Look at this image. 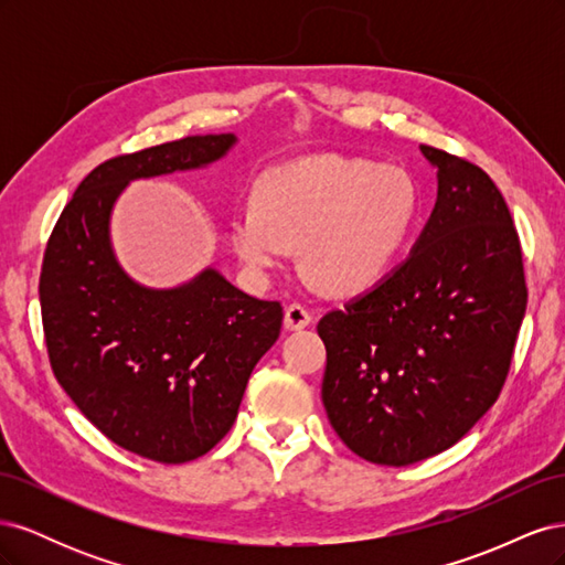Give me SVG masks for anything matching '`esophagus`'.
<instances>
[{"instance_id": "1", "label": "esophagus", "mask_w": 565, "mask_h": 565, "mask_svg": "<svg viewBox=\"0 0 565 565\" xmlns=\"http://www.w3.org/2000/svg\"><path fill=\"white\" fill-rule=\"evenodd\" d=\"M311 322H313V316L303 303L295 301L285 309V328L287 330H303V328H309Z\"/></svg>"}]
</instances>
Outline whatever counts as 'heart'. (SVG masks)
Returning a JSON list of instances; mask_svg holds the SVG:
<instances>
[{
  "label": "heart",
  "instance_id": "obj_1",
  "mask_svg": "<svg viewBox=\"0 0 565 565\" xmlns=\"http://www.w3.org/2000/svg\"><path fill=\"white\" fill-rule=\"evenodd\" d=\"M419 214L417 183L398 167L316 156L270 169L231 216V247L252 270L280 266L301 247L309 276L353 295L396 262Z\"/></svg>",
  "mask_w": 565,
  "mask_h": 565
}]
</instances>
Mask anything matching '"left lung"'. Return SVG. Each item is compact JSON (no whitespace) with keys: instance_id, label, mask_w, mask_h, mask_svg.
I'll use <instances>...</instances> for the list:
<instances>
[{"instance_id":"obj_1","label":"left lung","mask_w":565,"mask_h":565,"mask_svg":"<svg viewBox=\"0 0 565 565\" xmlns=\"http://www.w3.org/2000/svg\"><path fill=\"white\" fill-rule=\"evenodd\" d=\"M438 198L415 249L324 313L322 405L347 448L407 467L465 436L500 398L525 316L523 252L481 167L434 146Z\"/></svg>"}]
</instances>
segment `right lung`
<instances>
[{"instance_id":"right-lung-1","label":"right lung","mask_w":565,"mask_h":565,"mask_svg":"<svg viewBox=\"0 0 565 565\" xmlns=\"http://www.w3.org/2000/svg\"><path fill=\"white\" fill-rule=\"evenodd\" d=\"M233 143V134L185 136L100 162L44 249L40 301L54 377L115 446L162 465L198 459L231 431L285 313L214 268L174 289L136 285L113 256L110 210L131 179L210 164Z\"/></svg>"}]
</instances>
